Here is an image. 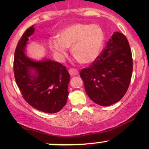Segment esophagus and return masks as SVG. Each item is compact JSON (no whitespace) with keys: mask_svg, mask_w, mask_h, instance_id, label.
<instances>
[{"mask_svg":"<svg viewBox=\"0 0 149 149\" xmlns=\"http://www.w3.org/2000/svg\"><path fill=\"white\" fill-rule=\"evenodd\" d=\"M69 74L71 75V76H76V75H78V71H77L76 69H70L69 70Z\"/></svg>","mask_w":149,"mask_h":149,"instance_id":"1","label":"esophagus"}]
</instances>
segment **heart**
<instances>
[{
	"label": "heart",
	"instance_id": "heart-1",
	"mask_svg": "<svg viewBox=\"0 0 149 149\" xmlns=\"http://www.w3.org/2000/svg\"><path fill=\"white\" fill-rule=\"evenodd\" d=\"M104 41V33L97 25L76 23L63 29L58 40H49L52 50L60 58L66 56V48L71 47L75 59L83 64L92 63L100 54Z\"/></svg>",
	"mask_w": 149,
	"mask_h": 149
}]
</instances>
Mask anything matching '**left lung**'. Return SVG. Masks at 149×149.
<instances>
[{
	"instance_id": "8db88e82",
	"label": "left lung",
	"mask_w": 149,
	"mask_h": 149,
	"mask_svg": "<svg viewBox=\"0 0 149 149\" xmlns=\"http://www.w3.org/2000/svg\"><path fill=\"white\" fill-rule=\"evenodd\" d=\"M133 69L132 52L125 36L115 32L106 47L80 76L87 95L107 107L119 102L129 88Z\"/></svg>"
}]
</instances>
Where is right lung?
Masks as SVG:
<instances>
[{"instance_id": "obj_1", "label": "right lung", "mask_w": 149, "mask_h": 149, "mask_svg": "<svg viewBox=\"0 0 149 149\" xmlns=\"http://www.w3.org/2000/svg\"><path fill=\"white\" fill-rule=\"evenodd\" d=\"M35 31L33 25L19 40L14 57V74L23 98L40 111L54 113L62 109L67 102L70 75L62 64L51 60L36 61L24 53L25 46ZM32 70L35 71L33 75Z\"/></svg>"}]
</instances>
